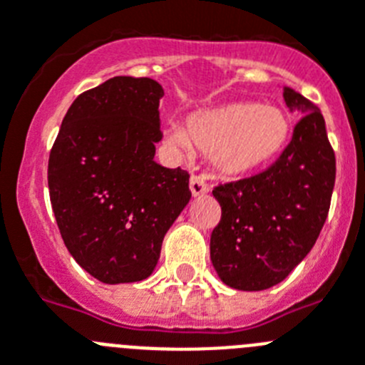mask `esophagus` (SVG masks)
Returning <instances> with one entry per match:
<instances>
[{"instance_id":"obj_1","label":"esophagus","mask_w":365,"mask_h":365,"mask_svg":"<svg viewBox=\"0 0 365 365\" xmlns=\"http://www.w3.org/2000/svg\"><path fill=\"white\" fill-rule=\"evenodd\" d=\"M189 187H190V192H192V196H202V195H207L209 192V185L205 183V180L202 178V176H190V182H189Z\"/></svg>"}]
</instances>
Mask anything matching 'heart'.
<instances>
[{
	"label": "heart",
	"instance_id": "obj_1",
	"mask_svg": "<svg viewBox=\"0 0 365 365\" xmlns=\"http://www.w3.org/2000/svg\"><path fill=\"white\" fill-rule=\"evenodd\" d=\"M287 138L289 120L280 107L236 101L190 114L185 129L167 130L165 143L183 154L195 145L211 156L220 173L240 176L274 158Z\"/></svg>",
	"mask_w": 365,
	"mask_h": 365
}]
</instances>
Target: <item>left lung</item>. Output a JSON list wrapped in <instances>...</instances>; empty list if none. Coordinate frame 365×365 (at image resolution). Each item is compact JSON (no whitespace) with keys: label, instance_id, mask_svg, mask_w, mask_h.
Returning <instances> with one entry per match:
<instances>
[{"label":"left lung","instance_id":"obj_1","mask_svg":"<svg viewBox=\"0 0 365 365\" xmlns=\"http://www.w3.org/2000/svg\"><path fill=\"white\" fill-rule=\"evenodd\" d=\"M300 116L293 140L264 173L212 190L222 220L211 235V262L225 285L264 291L289 277L309 255L329 211L334 153L314 103L284 87Z\"/></svg>","mask_w":365,"mask_h":365}]
</instances>
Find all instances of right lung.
I'll list each match as a JSON object with an SVG mask.
<instances>
[{
	"label": "right lung",
	"mask_w": 365,
	"mask_h": 365,
	"mask_svg": "<svg viewBox=\"0 0 365 365\" xmlns=\"http://www.w3.org/2000/svg\"><path fill=\"white\" fill-rule=\"evenodd\" d=\"M163 88L116 76L68 107L48 158V192L72 258L103 284L153 274L190 200L189 175L154 162Z\"/></svg>",
	"instance_id": "1"
}]
</instances>
